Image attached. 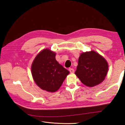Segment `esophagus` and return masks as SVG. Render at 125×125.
Masks as SVG:
<instances>
[{"instance_id": "obj_1", "label": "esophagus", "mask_w": 125, "mask_h": 125, "mask_svg": "<svg viewBox=\"0 0 125 125\" xmlns=\"http://www.w3.org/2000/svg\"><path fill=\"white\" fill-rule=\"evenodd\" d=\"M69 70L71 73H74V69H73V68H69Z\"/></svg>"}]
</instances>
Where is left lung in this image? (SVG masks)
Wrapping results in <instances>:
<instances>
[{"label": "left lung", "mask_w": 125, "mask_h": 125, "mask_svg": "<svg viewBox=\"0 0 125 125\" xmlns=\"http://www.w3.org/2000/svg\"><path fill=\"white\" fill-rule=\"evenodd\" d=\"M108 70L107 61L95 51L80 55L75 74L84 85L92 87L101 83Z\"/></svg>", "instance_id": "left-lung-1"}]
</instances>
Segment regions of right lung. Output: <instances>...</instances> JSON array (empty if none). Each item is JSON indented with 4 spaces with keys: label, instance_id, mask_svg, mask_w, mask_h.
<instances>
[{
    "label": "right lung",
    "instance_id": "obj_1",
    "mask_svg": "<svg viewBox=\"0 0 125 125\" xmlns=\"http://www.w3.org/2000/svg\"><path fill=\"white\" fill-rule=\"evenodd\" d=\"M56 53L45 49L38 53L31 65V73L36 84L42 89L55 92L62 85L69 74L68 70L58 63Z\"/></svg>",
    "mask_w": 125,
    "mask_h": 125
}]
</instances>
